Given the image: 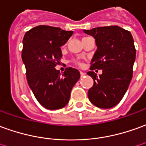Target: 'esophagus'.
Returning a JSON list of instances; mask_svg holds the SVG:
<instances>
[{
  "mask_svg": "<svg viewBox=\"0 0 146 146\" xmlns=\"http://www.w3.org/2000/svg\"><path fill=\"white\" fill-rule=\"evenodd\" d=\"M85 76V73H84V72H82V71H80V76L82 77V76Z\"/></svg>",
  "mask_w": 146,
  "mask_h": 146,
  "instance_id": "34e87169",
  "label": "esophagus"
}]
</instances>
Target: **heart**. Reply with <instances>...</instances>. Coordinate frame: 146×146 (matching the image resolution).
<instances>
[{
    "label": "heart",
    "instance_id": "obj_1",
    "mask_svg": "<svg viewBox=\"0 0 146 146\" xmlns=\"http://www.w3.org/2000/svg\"><path fill=\"white\" fill-rule=\"evenodd\" d=\"M76 64H79V63H78V62H76Z\"/></svg>",
    "mask_w": 146,
    "mask_h": 146
}]
</instances>
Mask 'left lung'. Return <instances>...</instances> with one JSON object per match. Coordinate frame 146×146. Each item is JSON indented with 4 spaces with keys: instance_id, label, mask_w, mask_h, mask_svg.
<instances>
[{
    "instance_id": "1",
    "label": "left lung",
    "mask_w": 146,
    "mask_h": 146,
    "mask_svg": "<svg viewBox=\"0 0 146 146\" xmlns=\"http://www.w3.org/2000/svg\"><path fill=\"white\" fill-rule=\"evenodd\" d=\"M84 32L94 38L97 46L90 63L92 71L87 73L94 80L88 92V99L100 108H111L121 101L133 76L136 50L132 35L118 26ZM93 69H102L103 73L98 77Z\"/></svg>"
}]
</instances>
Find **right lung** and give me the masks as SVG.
<instances>
[{"instance_id": "obj_1", "label": "right lung", "mask_w": 146, "mask_h": 146, "mask_svg": "<svg viewBox=\"0 0 146 146\" xmlns=\"http://www.w3.org/2000/svg\"><path fill=\"white\" fill-rule=\"evenodd\" d=\"M73 33L40 25L28 31L23 37L22 60L27 83L38 102L49 110L67 105L71 90L80 76V72L72 67L66 68L62 75L54 68L62 57L61 46Z\"/></svg>"}]
</instances>
